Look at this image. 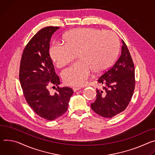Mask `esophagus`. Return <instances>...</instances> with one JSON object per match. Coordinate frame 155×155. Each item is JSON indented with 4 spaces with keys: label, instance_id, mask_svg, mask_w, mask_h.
Segmentation results:
<instances>
[{
    "label": "esophagus",
    "instance_id": "esophagus-1",
    "mask_svg": "<svg viewBox=\"0 0 155 155\" xmlns=\"http://www.w3.org/2000/svg\"><path fill=\"white\" fill-rule=\"evenodd\" d=\"M81 89V88L80 87H73V91L75 92H76V91H79V90H80Z\"/></svg>",
    "mask_w": 155,
    "mask_h": 155
}]
</instances>
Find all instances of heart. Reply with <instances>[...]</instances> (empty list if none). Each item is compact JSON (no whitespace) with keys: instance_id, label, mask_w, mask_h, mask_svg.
Masks as SVG:
<instances>
[{"instance_id":"heart-1","label":"heart","mask_w":155,"mask_h":155,"mask_svg":"<svg viewBox=\"0 0 155 155\" xmlns=\"http://www.w3.org/2000/svg\"><path fill=\"white\" fill-rule=\"evenodd\" d=\"M64 43L54 42L50 47L51 58L61 68L71 63L78 54L79 61L62 72L64 82L71 86H82L92 71L100 73L112 64L119 49V40L111 31L92 28H76L66 32Z\"/></svg>"}]
</instances>
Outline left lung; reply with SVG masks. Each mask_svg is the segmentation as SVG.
<instances>
[{"instance_id":"left-lung-1","label":"left lung","mask_w":155,"mask_h":155,"mask_svg":"<svg viewBox=\"0 0 155 155\" xmlns=\"http://www.w3.org/2000/svg\"><path fill=\"white\" fill-rule=\"evenodd\" d=\"M122 43L121 54L117 61L98 79V83L104 86L97 89V98L91 104L94 112L106 118H111L126 108L135 88L134 63L123 40Z\"/></svg>"}]
</instances>
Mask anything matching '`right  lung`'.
Returning a JSON list of instances; mask_svg holds the SVG:
<instances>
[{
	"label": "right lung",
	"mask_w": 155,
	"mask_h": 155,
	"mask_svg": "<svg viewBox=\"0 0 155 155\" xmlns=\"http://www.w3.org/2000/svg\"><path fill=\"white\" fill-rule=\"evenodd\" d=\"M59 28L48 26L38 32L25 48L20 67V82L26 101L38 115L48 121L67 111L73 94L67 87L58 86L54 94L48 91L50 85L60 84L49 54L51 37Z\"/></svg>",
	"instance_id": "1"
}]
</instances>
